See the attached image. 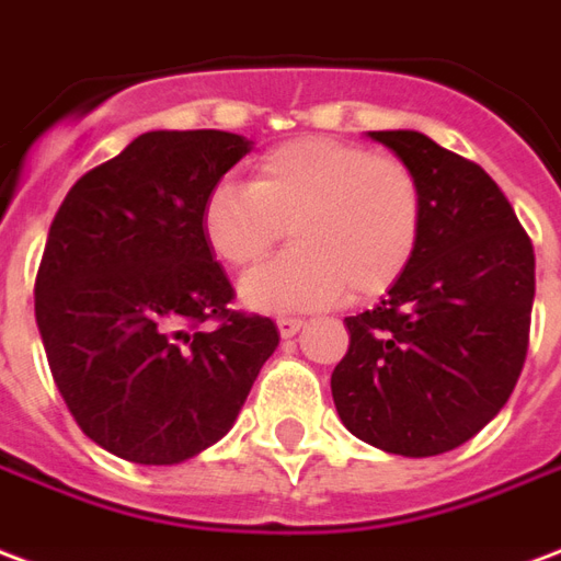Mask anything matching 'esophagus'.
<instances>
[{
    "label": "esophagus",
    "instance_id": "esophagus-1",
    "mask_svg": "<svg viewBox=\"0 0 561 561\" xmlns=\"http://www.w3.org/2000/svg\"><path fill=\"white\" fill-rule=\"evenodd\" d=\"M301 325H305V320H298V317H277V331H280V337H293Z\"/></svg>",
    "mask_w": 561,
    "mask_h": 561
}]
</instances>
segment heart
Masks as SVG:
<instances>
[{"mask_svg": "<svg viewBox=\"0 0 561 561\" xmlns=\"http://www.w3.org/2000/svg\"><path fill=\"white\" fill-rule=\"evenodd\" d=\"M289 224L293 251L253 268L241 298L256 310H310L376 298L407 275L424 230L415 170L334 137H296L253 161L251 182L224 175L199 206L208 251L251 268Z\"/></svg>", "mask_w": 561, "mask_h": 561, "instance_id": "heart-1", "label": "heart"}]
</instances>
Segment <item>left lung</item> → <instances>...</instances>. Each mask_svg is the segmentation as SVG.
Masks as SVG:
<instances>
[{
  "label": "left lung",
  "instance_id": "8db88e82",
  "mask_svg": "<svg viewBox=\"0 0 561 561\" xmlns=\"http://www.w3.org/2000/svg\"><path fill=\"white\" fill-rule=\"evenodd\" d=\"M415 170L424 230L407 275L374 310L346 317L350 350L331 374L346 431L388 454L433 457L469 443L520 379L535 251L476 161L419 130H370Z\"/></svg>",
  "mask_w": 561,
  "mask_h": 561
}]
</instances>
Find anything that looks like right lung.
<instances>
[{
  "label": "right lung",
  "mask_w": 561,
  "mask_h": 561,
  "mask_svg": "<svg viewBox=\"0 0 561 561\" xmlns=\"http://www.w3.org/2000/svg\"><path fill=\"white\" fill-rule=\"evenodd\" d=\"M251 151L230 130H149L80 175L35 277L53 382L122 460L182 463L230 431L277 325L232 310L199 206Z\"/></svg>",
  "instance_id": "right-lung-1"
}]
</instances>
